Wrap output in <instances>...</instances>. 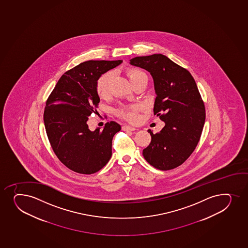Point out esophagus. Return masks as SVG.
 I'll return each mask as SVG.
<instances>
[{
  "label": "esophagus",
  "mask_w": 248,
  "mask_h": 248,
  "mask_svg": "<svg viewBox=\"0 0 248 248\" xmlns=\"http://www.w3.org/2000/svg\"><path fill=\"white\" fill-rule=\"evenodd\" d=\"M122 129L124 131H135L137 130L136 128L131 127V126L124 125L123 126Z\"/></svg>",
  "instance_id": "1"
}]
</instances>
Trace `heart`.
<instances>
[{"label": "heart", "mask_w": 248, "mask_h": 248, "mask_svg": "<svg viewBox=\"0 0 248 248\" xmlns=\"http://www.w3.org/2000/svg\"><path fill=\"white\" fill-rule=\"evenodd\" d=\"M125 74L131 83L137 82L138 80L140 79L141 78L147 76L145 73L141 70L134 68H128L126 69ZM112 82V73L107 72L104 75H101L99 78L96 84V93L101 97H107L109 93V89ZM139 107L138 106H133V107H124L120 109H118V115H120L121 117L125 118L129 120H136L138 118V110Z\"/></svg>", "instance_id": "b5f03b06"}]
</instances>
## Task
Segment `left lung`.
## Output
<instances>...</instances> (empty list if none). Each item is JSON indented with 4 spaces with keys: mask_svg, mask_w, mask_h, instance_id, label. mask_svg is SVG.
<instances>
[{
    "mask_svg": "<svg viewBox=\"0 0 248 248\" xmlns=\"http://www.w3.org/2000/svg\"><path fill=\"white\" fill-rule=\"evenodd\" d=\"M130 64L146 69L154 81V115L165 127L152 133V141L142 151L145 160L155 168L169 170L189 157L200 140L205 110L197 83L189 71L162 54L137 56Z\"/></svg>",
    "mask_w": 248,
    "mask_h": 248,
    "instance_id": "1",
    "label": "left lung"
}]
</instances>
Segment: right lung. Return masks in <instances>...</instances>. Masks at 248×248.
Wrapping results in <instances>:
<instances>
[{"instance_id":"1","label":"right lung","mask_w":248,"mask_h":248,"mask_svg":"<svg viewBox=\"0 0 248 248\" xmlns=\"http://www.w3.org/2000/svg\"><path fill=\"white\" fill-rule=\"evenodd\" d=\"M123 61H88L62 75L46 102L44 124L55 154L76 173L100 170L112 155V139L121 126L110 121L101 130L88 128V116L100 102L96 84L99 78Z\"/></svg>"}]
</instances>
